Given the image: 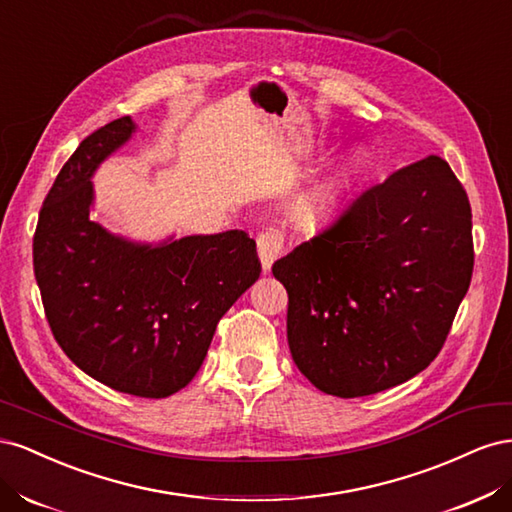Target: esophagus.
Masks as SVG:
<instances>
[{"mask_svg":"<svg viewBox=\"0 0 512 512\" xmlns=\"http://www.w3.org/2000/svg\"><path fill=\"white\" fill-rule=\"evenodd\" d=\"M284 254V235L282 230L267 228L258 235V256L262 262V271L269 273L273 262Z\"/></svg>","mask_w":512,"mask_h":512,"instance_id":"34e87169","label":"esophagus"}]
</instances>
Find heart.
<instances>
[{
	"label": "heart",
	"instance_id": "heart-1",
	"mask_svg": "<svg viewBox=\"0 0 512 512\" xmlns=\"http://www.w3.org/2000/svg\"><path fill=\"white\" fill-rule=\"evenodd\" d=\"M356 166H359V162H350L344 168H339L337 173L324 179L312 192H307L299 200L297 218L301 224L318 228L335 220V215L342 211L352 188Z\"/></svg>",
	"mask_w": 512,
	"mask_h": 512
}]
</instances>
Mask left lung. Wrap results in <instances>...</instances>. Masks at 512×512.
Segmentation results:
<instances>
[{"label":"left lung","mask_w":512,"mask_h":512,"mask_svg":"<svg viewBox=\"0 0 512 512\" xmlns=\"http://www.w3.org/2000/svg\"><path fill=\"white\" fill-rule=\"evenodd\" d=\"M472 269V209L451 166L427 156L395 170L273 265L294 363L346 399L414 378L442 350Z\"/></svg>","instance_id":"8db88e82"}]
</instances>
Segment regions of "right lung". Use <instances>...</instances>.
I'll use <instances>...</instances> for the list:
<instances>
[{
  "instance_id": "1",
  "label": "right lung",
  "mask_w": 512,
  "mask_h": 512,
  "mask_svg": "<svg viewBox=\"0 0 512 512\" xmlns=\"http://www.w3.org/2000/svg\"><path fill=\"white\" fill-rule=\"evenodd\" d=\"M132 132L130 117L106 123L59 170L40 209L34 273L53 337L76 367L119 393L162 399L196 376L260 260L245 230L143 245L91 220L89 179Z\"/></svg>"
}]
</instances>
